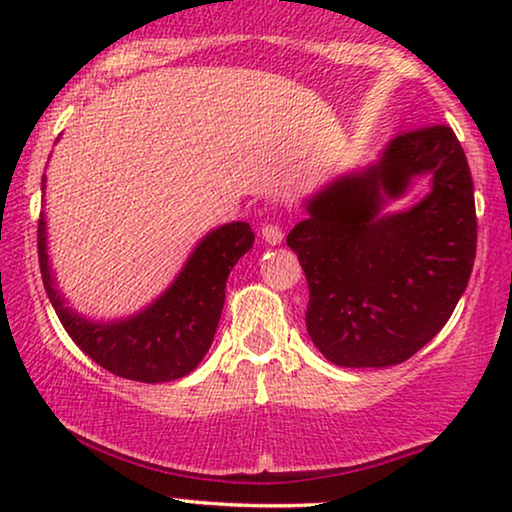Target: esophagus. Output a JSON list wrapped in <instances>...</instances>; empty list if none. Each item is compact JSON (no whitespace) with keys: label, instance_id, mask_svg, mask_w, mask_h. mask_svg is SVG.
Here are the masks:
<instances>
[{"label":"esophagus","instance_id":"34e87169","mask_svg":"<svg viewBox=\"0 0 512 512\" xmlns=\"http://www.w3.org/2000/svg\"><path fill=\"white\" fill-rule=\"evenodd\" d=\"M261 237H263L265 244H272V247H277V244H282L284 233H282V228H277V226H272V223H268V226H263Z\"/></svg>","mask_w":512,"mask_h":512}]
</instances>
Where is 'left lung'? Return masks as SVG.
I'll list each match as a JSON object with an SVG mask.
<instances>
[{
	"mask_svg": "<svg viewBox=\"0 0 512 512\" xmlns=\"http://www.w3.org/2000/svg\"><path fill=\"white\" fill-rule=\"evenodd\" d=\"M419 178L430 179V193L387 213ZM303 207L307 219L286 244L310 289L307 333L328 361L387 368L436 338L466 291L478 242L471 170L452 128L398 135Z\"/></svg>",
	"mask_w": 512,
	"mask_h": 512,
	"instance_id": "8db88e82",
	"label": "left lung"
}]
</instances>
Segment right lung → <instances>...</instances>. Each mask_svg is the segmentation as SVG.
Wrapping results in <instances>:
<instances>
[{
	"mask_svg": "<svg viewBox=\"0 0 512 512\" xmlns=\"http://www.w3.org/2000/svg\"><path fill=\"white\" fill-rule=\"evenodd\" d=\"M41 193L46 202V174ZM37 242L48 300L76 347L109 373L153 384L179 380L205 359L223 312L228 275L251 249L254 233L247 221L209 230L158 298L118 319L86 317L67 303L48 256L46 212L39 216Z\"/></svg>",
	"mask_w": 512,
	"mask_h": 512,
	"instance_id": "add662e5",
	"label": "right lung"
}]
</instances>
